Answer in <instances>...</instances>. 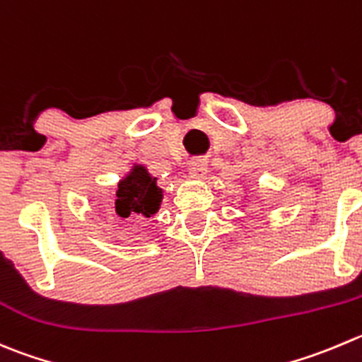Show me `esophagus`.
<instances>
[{
	"label": "esophagus",
	"mask_w": 362,
	"mask_h": 362,
	"mask_svg": "<svg viewBox=\"0 0 362 362\" xmlns=\"http://www.w3.org/2000/svg\"><path fill=\"white\" fill-rule=\"evenodd\" d=\"M187 171H189V177L191 178H205V175H206V163L205 160H192L191 164H189V168H187Z\"/></svg>",
	"instance_id": "esophagus-1"
}]
</instances>
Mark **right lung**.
Instances as JSON below:
<instances>
[{"instance_id": "add662e5", "label": "right lung", "mask_w": 362, "mask_h": 362, "mask_svg": "<svg viewBox=\"0 0 362 362\" xmlns=\"http://www.w3.org/2000/svg\"><path fill=\"white\" fill-rule=\"evenodd\" d=\"M164 191L157 184V177H152L145 164H134L125 177L118 182L117 214L129 217L132 214L152 217L159 212Z\"/></svg>"}]
</instances>
